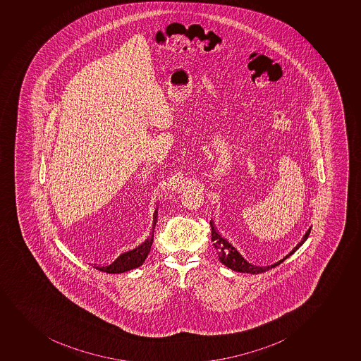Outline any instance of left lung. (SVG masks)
Returning <instances> with one entry per match:
<instances>
[{
	"label": "left lung",
	"mask_w": 361,
	"mask_h": 361,
	"mask_svg": "<svg viewBox=\"0 0 361 361\" xmlns=\"http://www.w3.org/2000/svg\"><path fill=\"white\" fill-rule=\"evenodd\" d=\"M210 226H212V241L214 243V247L216 248L220 262L224 266H227L228 269H233V271L251 274H262V272H266L269 269H274L276 266L281 265L285 259H288L290 255H293L305 243V240L307 239V236H309L310 231H312V228H309L307 233L304 234L302 241L297 243V246L293 248V251L290 252L288 255H285L284 258L281 259L279 262H274L272 265L269 266H255L247 262L246 259L243 258V255L236 251L235 247L233 246L232 243L221 235L216 227H215L213 221H210Z\"/></svg>",
	"instance_id": "1"
}]
</instances>
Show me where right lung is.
Masks as SVG:
<instances>
[{
	"label": "right lung",
	"mask_w": 361,
	"mask_h": 361,
	"mask_svg": "<svg viewBox=\"0 0 361 361\" xmlns=\"http://www.w3.org/2000/svg\"><path fill=\"white\" fill-rule=\"evenodd\" d=\"M157 217H158V208L154 210L153 214V227L152 232L149 233V236L145 240L144 243L135 247L130 251L125 252L122 255H118L114 262L110 265L106 266H94L96 269H99L102 272L106 274H123L129 269H137L139 266L142 265L145 259L147 258L148 253L151 251V246L153 243V236H154V226L157 224Z\"/></svg>",
	"instance_id": "right-lung-1"
}]
</instances>
